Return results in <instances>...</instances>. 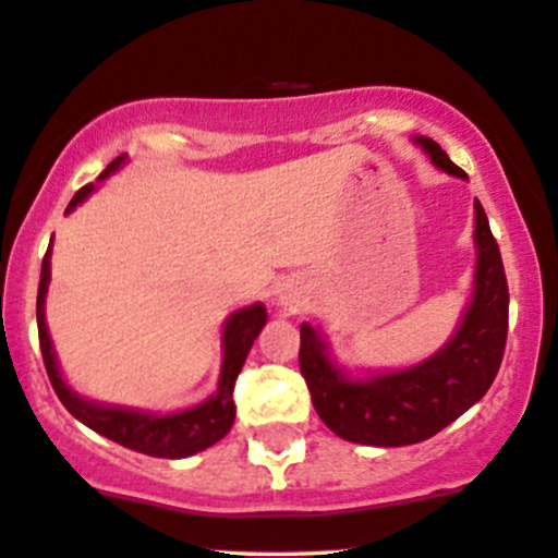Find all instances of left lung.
<instances>
[{
    "label": "left lung",
    "mask_w": 558,
    "mask_h": 558,
    "mask_svg": "<svg viewBox=\"0 0 558 558\" xmlns=\"http://www.w3.org/2000/svg\"><path fill=\"white\" fill-rule=\"evenodd\" d=\"M445 173L463 170L429 136L416 140ZM476 209V290L458 333L432 360L401 373L349 380L313 326H300V373L323 424L349 442L375 447L416 445L435 437L484 398L499 373L510 320V290L484 206Z\"/></svg>",
    "instance_id": "8db88e82"
}]
</instances>
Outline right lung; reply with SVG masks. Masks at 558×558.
Instances as JSON below:
<instances>
[{
  "instance_id": "1",
  "label": "right lung",
  "mask_w": 558,
  "mask_h": 558,
  "mask_svg": "<svg viewBox=\"0 0 558 558\" xmlns=\"http://www.w3.org/2000/svg\"><path fill=\"white\" fill-rule=\"evenodd\" d=\"M123 162V155L102 170L98 181H102L108 173H113L116 168ZM95 185L87 183L74 194L69 202L66 211H72L74 206L93 194ZM51 245H48L44 266H40V281H38V302H36V318H38V341H40V354H44V364L48 380H51L53 390H57L59 401L64 403V409L74 418H80L82 424H87L89 429H95L98 435L113 439L129 450L144 452V456L153 458H189L194 452H202L206 447L219 442L227 432H230L232 422H235V401H232V390H235V380L243 369L245 356L251 352L253 341L260 333V328L266 326V307L251 305L230 315L227 320L225 333H222V347H225V362H222V375H219V388L217 393L204 401L196 409L181 411V414L170 416H153L142 414V411H129V409H111V405H100L93 401H85L77 393H72V388L61 380V373L57 367V356H53L51 339H48L46 328V315H44V302L48 290V277H51Z\"/></svg>"
}]
</instances>
